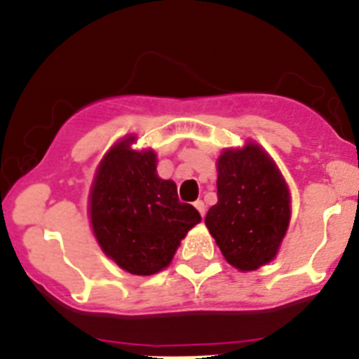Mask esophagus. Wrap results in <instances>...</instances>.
Listing matches in <instances>:
<instances>
[{
  "label": "esophagus",
  "mask_w": 359,
  "mask_h": 359,
  "mask_svg": "<svg viewBox=\"0 0 359 359\" xmlns=\"http://www.w3.org/2000/svg\"><path fill=\"white\" fill-rule=\"evenodd\" d=\"M194 207H196V210L200 212L201 217H203V215H205V203H203V201H201V200L194 201Z\"/></svg>",
  "instance_id": "obj_1"
}]
</instances>
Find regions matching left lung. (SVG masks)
<instances>
[{"mask_svg":"<svg viewBox=\"0 0 359 359\" xmlns=\"http://www.w3.org/2000/svg\"><path fill=\"white\" fill-rule=\"evenodd\" d=\"M291 219L290 187L273 159L254 142L217 159V203L205 224L231 266L257 270L277 256Z\"/></svg>","mask_w":359,"mask_h":359,"instance_id":"1","label":"left lung"}]
</instances>
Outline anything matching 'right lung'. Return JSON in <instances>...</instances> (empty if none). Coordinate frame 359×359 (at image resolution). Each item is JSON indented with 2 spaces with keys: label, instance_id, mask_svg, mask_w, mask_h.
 Returning a JSON list of instances; mask_svg holds the SVG:
<instances>
[{
  "label": "right lung",
  "instance_id": "add662e5",
  "mask_svg": "<svg viewBox=\"0 0 359 359\" xmlns=\"http://www.w3.org/2000/svg\"><path fill=\"white\" fill-rule=\"evenodd\" d=\"M133 135L117 142L96 170L89 193L93 233L103 252L133 276L168 266L201 215L180 203L173 180L156 172V152L135 151Z\"/></svg>",
  "mask_w": 359,
  "mask_h": 359
}]
</instances>
